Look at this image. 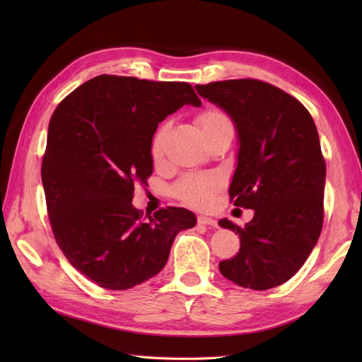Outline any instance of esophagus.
Instances as JSON below:
<instances>
[{
	"label": "esophagus",
	"mask_w": 362,
	"mask_h": 362,
	"mask_svg": "<svg viewBox=\"0 0 362 362\" xmlns=\"http://www.w3.org/2000/svg\"><path fill=\"white\" fill-rule=\"evenodd\" d=\"M197 224L199 226H209V227H218V222L213 218H206V216H199L197 218Z\"/></svg>",
	"instance_id": "34e87169"
}]
</instances>
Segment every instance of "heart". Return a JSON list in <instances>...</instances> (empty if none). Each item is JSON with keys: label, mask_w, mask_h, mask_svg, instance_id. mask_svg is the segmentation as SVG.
I'll use <instances>...</instances> for the list:
<instances>
[{"label": "heart", "mask_w": 362, "mask_h": 362, "mask_svg": "<svg viewBox=\"0 0 362 362\" xmlns=\"http://www.w3.org/2000/svg\"><path fill=\"white\" fill-rule=\"evenodd\" d=\"M228 122V118L224 113L218 110H206L201 117H199V124L202 127V132L216 127L219 124ZM166 122L160 124L156 132L152 135L151 140V156L153 161H158L163 157V143L166 135ZM218 187V179L213 175H188L183 179L179 185H177V194L182 197L183 201L194 205V206H209L213 201V193Z\"/></svg>", "instance_id": "obj_1"}]
</instances>
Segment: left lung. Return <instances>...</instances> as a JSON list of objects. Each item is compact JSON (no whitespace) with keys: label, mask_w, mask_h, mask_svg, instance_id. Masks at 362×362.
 <instances>
[{"label":"left lung","mask_w":362,"mask_h":362,"mask_svg":"<svg viewBox=\"0 0 362 362\" xmlns=\"http://www.w3.org/2000/svg\"><path fill=\"white\" fill-rule=\"evenodd\" d=\"M196 90L233 121L238 163L228 194L255 211L243 227L219 221L241 238L240 252L219 271L243 288L279 286L303 266L324 224L327 168L316 124L302 103L267 82L233 79Z\"/></svg>","instance_id":"obj_1"}]
</instances>
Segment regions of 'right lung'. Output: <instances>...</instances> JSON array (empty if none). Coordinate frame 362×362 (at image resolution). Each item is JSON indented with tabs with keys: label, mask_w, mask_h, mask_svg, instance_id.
<instances>
[{
	"label": "right lung",
	"mask_w": 362,
	"mask_h": 362,
	"mask_svg": "<svg viewBox=\"0 0 362 362\" xmlns=\"http://www.w3.org/2000/svg\"><path fill=\"white\" fill-rule=\"evenodd\" d=\"M202 103L187 82L101 74L54 110L42 163L52 233L73 267L101 288L124 291L165 267L193 211L168 206L143 221L134 185L152 174L151 140L168 115Z\"/></svg>",
	"instance_id": "1"
}]
</instances>
